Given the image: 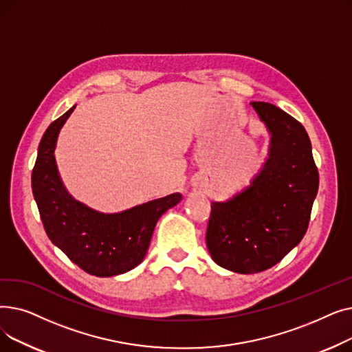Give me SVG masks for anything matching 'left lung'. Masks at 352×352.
<instances>
[{"instance_id": "obj_1", "label": "left lung", "mask_w": 352, "mask_h": 352, "mask_svg": "<svg viewBox=\"0 0 352 352\" xmlns=\"http://www.w3.org/2000/svg\"><path fill=\"white\" fill-rule=\"evenodd\" d=\"M251 105L271 134L268 160L248 188L212 202L206 236L212 260L238 274L265 271L300 244L320 182L302 124L270 102Z\"/></svg>"}]
</instances>
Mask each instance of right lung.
Instances as JSON below:
<instances>
[{
    "label": "right lung",
    "instance_id": "add662e5",
    "mask_svg": "<svg viewBox=\"0 0 352 352\" xmlns=\"http://www.w3.org/2000/svg\"><path fill=\"white\" fill-rule=\"evenodd\" d=\"M74 108L51 122L41 138L31 175L32 194L48 238L74 264L96 276L120 275L141 264L157 221L182 197L175 192L118 214H102L74 199L54 157L60 129Z\"/></svg>",
    "mask_w": 352,
    "mask_h": 352
}]
</instances>
